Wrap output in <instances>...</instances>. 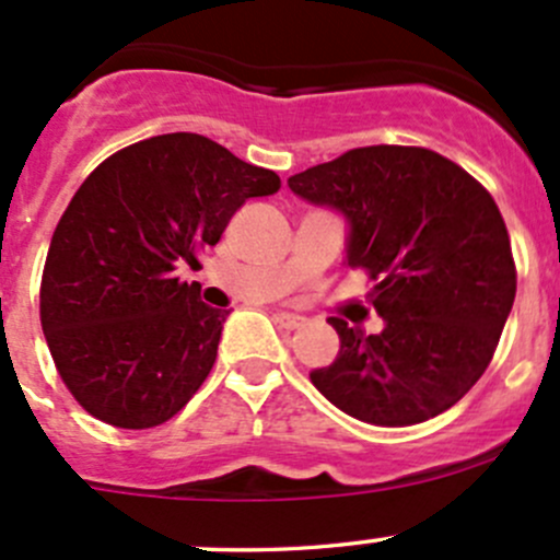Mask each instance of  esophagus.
<instances>
[{
  "label": "esophagus",
  "instance_id": "34e87169",
  "mask_svg": "<svg viewBox=\"0 0 560 560\" xmlns=\"http://www.w3.org/2000/svg\"><path fill=\"white\" fill-rule=\"evenodd\" d=\"M275 320H278L282 328H299V326H304L302 315L285 313V310H275Z\"/></svg>",
  "mask_w": 560,
  "mask_h": 560
}]
</instances>
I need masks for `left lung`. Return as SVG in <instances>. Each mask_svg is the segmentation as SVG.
Returning <instances> with one entry per match:
<instances>
[{
	"label": "left lung",
	"instance_id": "left-lung-1",
	"mask_svg": "<svg viewBox=\"0 0 560 560\" xmlns=\"http://www.w3.org/2000/svg\"><path fill=\"white\" fill-rule=\"evenodd\" d=\"M310 205L348 218V258L374 280L383 331L328 318L334 364L315 388L372 425H415L451 409L482 377L515 302L510 234L493 196L445 155L369 145L288 177Z\"/></svg>",
	"mask_w": 560,
	"mask_h": 560
}]
</instances>
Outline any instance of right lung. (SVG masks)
Here are the masks:
<instances>
[{"label": "right lung", "instance_id": "add662e5", "mask_svg": "<svg viewBox=\"0 0 560 560\" xmlns=\"http://www.w3.org/2000/svg\"><path fill=\"white\" fill-rule=\"evenodd\" d=\"M280 188L191 131L135 142L102 161L56 226L39 320L56 369L94 418L153 429L180 412L210 374L229 313L201 302L180 264L221 240L253 196Z\"/></svg>", "mask_w": 560, "mask_h": 560}]
</instances>
